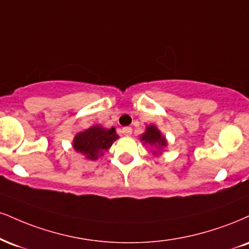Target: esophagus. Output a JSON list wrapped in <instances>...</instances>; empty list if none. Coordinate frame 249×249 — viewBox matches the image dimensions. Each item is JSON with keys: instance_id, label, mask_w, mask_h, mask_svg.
Returning a JSON list of instances; mask_svg holds the SVG:
<instances>
[{"instance_id": "34e87169", "label": "esophagus", "mask_w": 249, "mask_h": 249, "mask_svg": "<svg viewBox=\"0 0 249 249\" xmlns=\"http://www.w3.org/2000/svg\"><path fill=\"white\" fill-rule=\"evenodd\" d=\"M123 134L124 136H131L132 134V127H124L123 128Z\"/></svg>"}]
</instances>
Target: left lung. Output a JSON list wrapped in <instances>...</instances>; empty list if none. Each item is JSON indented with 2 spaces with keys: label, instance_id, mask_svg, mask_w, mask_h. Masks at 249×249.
<instances>
[{
  "label": "left lung",
  "instance_id": "obj_1",
  "mask_svg": "<svg viewBox=\"0 0 249 249\" xmlns=\"http://www.w3.org/2000/svg\"><path fill=\"white\" fill-rule=\"evenodd\" d=\"M142 140L145 142V143H149L152 146H158L159 148L166 146V139L163 137H161L160 131L158 130L154 125H149L146 128V132L142 134Z\"/></svg>",
  "mask_w": 249,
  "mask_h": 249
}]
</instances>
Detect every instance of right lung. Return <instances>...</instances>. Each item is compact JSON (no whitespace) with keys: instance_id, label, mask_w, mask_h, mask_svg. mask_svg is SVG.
I'll return each instance as SVG.
<instances>
[{"instance_id":"1","label":"right lung","mask_w":249,"mask_h":249,"mask_svg":"<svg viewBox=\"0 0 249 249\" xmlns=\"http://www.w3.org/2000/svg\"><path fill=\"white\" fill-rule=\"evenodd\" d=\"M117 139L118 136L113 127L107 130L101 126H92L85 132L76 134L73 147L75 151L86 155L89 160H96L100 155H103Z\"/></svg>"}]
</instances>
